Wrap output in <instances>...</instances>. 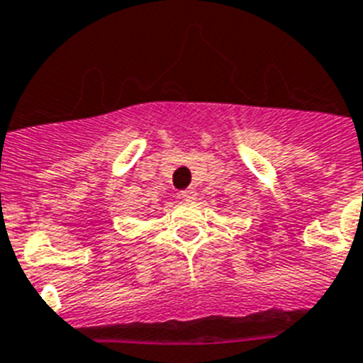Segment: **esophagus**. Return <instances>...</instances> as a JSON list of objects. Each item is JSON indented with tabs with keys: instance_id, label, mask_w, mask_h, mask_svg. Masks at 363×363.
<instances>
[{
	"instance_id": "34e87169",
	"label": "esophagus",
	"mask_w": 363,
	"mask_h": 363,
	"mask_svg": "<svg viewBox=\"0 0 363 363\" xmlns=\"http://www.w3.org/2000/svg\"><path fill=\"white\" fill-rule=\"evenodd\" d=\"M179 196H182L184 200H194L196 199V191H194L193 187H189V189H185V191H182V193H179Z\"/></svg>"
}]
</instances>
